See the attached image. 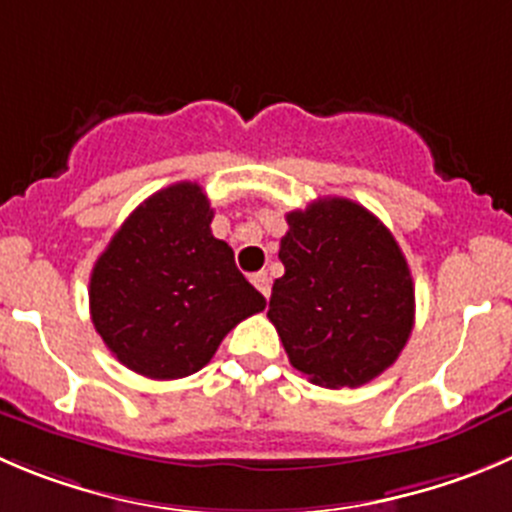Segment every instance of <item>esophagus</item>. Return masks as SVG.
Masks as SVG:
<instances>
[{"label":"esophagus","mask_w":512,"mask_h":512,"mask_svg":"<svg viewBox=\"0 0 512 512\" xmlns=\"http://www.w3.org/2000/svg\"><path fill=\"white\" fill-rule=\"evenodd\" d=\"M252 285H255L262 295L270 297V275H267V272H255V275H252Z\"/></svg>","instance_id":"34e87169"}]
</instances>
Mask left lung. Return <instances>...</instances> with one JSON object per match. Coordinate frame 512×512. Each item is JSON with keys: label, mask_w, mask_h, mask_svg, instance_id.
Masks as SVG:
<instances>
[{"label": "left lung", "mask_w": 512, "mask_h": 512, "mask_svg": "<svg viewBox=\"0 0 512 512\" xmlns=\"http://www.w3.org/2000/svg\"><path fill=\"white\" fill-rule=\"evenodd\" d=\"M285 275L270 317L292 367L325 388H360L403 352L415 322L408 260L372 212L325 197L287 212Z\"/></svg>", "instance_id": "left-lung-1"}]
</instances>
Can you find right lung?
Returning <instances> with one entry per match:
<instances>
[{
  "label": "right lung",
  "mask_w": 512,
  "mask_h": 512,
  "mask_svg": "<svg viewBox=\"0 0 512 512\" xmlns=\"http://www.w3.org/2000/svg\"><path fill=\"white\" fill-rule=\"evenodd\" d=\"M212 217L205 190L177 182L147 197L94 262V330L132 372L152 380L192 375L237 322L265 310L232 247L212 235Z\"/></svg>",
  "instance_id": "1"
}]
</instances>
